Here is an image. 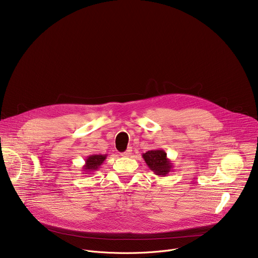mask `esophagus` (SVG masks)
Instances as JSON below:
<instances>
[{
	"instance_id": "34e87169",
	"label": "esophagus",
	"mask_w": 258,
	"mask_h": 258,
	"mask_svg": "<svg viewBox=\"0 0 258 258\" xmlns=\"http://www.w3.org/2000/svg\"><path fill=\"white\" fill-rule=\"evenodd\" d=\"M131 154H132V148H128L125 152H122L120 155L122 157H128V156H131Z\"/></svg>"
}]
</instances>
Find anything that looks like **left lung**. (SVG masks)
I'll return each instance as SVG.
<instances>
[{"label": "left lung", "mask_w": 258, "mask_h": 258, "mask_svg": "<svg viewBox=\"0 0 258 258\" xmlns=\"http://www.w3.org/2000/svg\"><path fill=\"white\" fill-rule=\"evenodd\" d=\"M143 158L148 167L159 176H166L172 170V163L162 149L150 150L143 153Z\"/></svg>", "instance_id": "obj_1"}]
</instances>
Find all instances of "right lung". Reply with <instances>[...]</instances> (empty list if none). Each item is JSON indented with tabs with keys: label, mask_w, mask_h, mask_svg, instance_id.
<instances>
[{
	"label": "right lung",
	"mask_w": 258,
	"mask_h": 258,
	"mask_svg": "<svg viewBox=\"0 0 258 258\" xmlns=\"http://www.w3.org/2000/svg\"><path fill=\"white\" fill-rule=\"evenodd\" d=\"M107 154H93L86 158L85 165L83 166L84 174H90L92 172H95L100 168V166L103 164L104 160L106 159Z\"/></svg>",
	"instance_id": "1"
}]
</instances>
